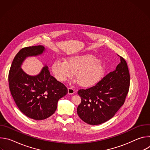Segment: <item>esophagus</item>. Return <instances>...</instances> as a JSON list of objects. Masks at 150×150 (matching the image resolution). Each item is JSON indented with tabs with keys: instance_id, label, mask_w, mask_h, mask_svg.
Returning a JSON list of instances; mask_svg holds the SVG:
<instances>
[{
	"instance_id": "1",
	"label": "esophagus",
	"mask_w": 150,
	"mask_h": 150,
	"mask_svg": "<svg viewBox=\"0 0 150 150\" xmlns=\"http://www.w3.org/2000/svg\"><path fill=\"white\" fill-rule=\"evenodd\" d=\"M68 91L69 94H73L75 93V90L72 88H71V87H69L68 88Z\"/></svg>"
}]
</instances>
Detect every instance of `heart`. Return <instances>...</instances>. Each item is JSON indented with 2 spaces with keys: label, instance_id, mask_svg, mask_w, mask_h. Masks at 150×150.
Wrapping results in <instances>:
<instances>
[{
  "label": "heart",
  "instance_id": "1",
  "mask_svg": "<svg viewBox=\"0 0 150 150\" xmlns=\"http://www.w3.org/2000/svg\"><path fill=\"white\" fill-rule=\"evenodd\" d=\"M52 71L55 78L61 82L67 81L75 73V78L81 87H90L104 77L106 67L94 56L75 55L66 61L56 60L52 65Z\"/></svg>",
  "mask_w": 150,
  "mask_h": 150
}]
</instances>
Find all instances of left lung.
Segmentation results:
<instances>
[{
  "label": "left lung",
  "instance_id": "left-lung-1",
  "mask_svg": "<svg viewBox=\"0 0 150 150\" xmlns=\"http://www.w3.org/2000/svg\"><path fill=\"white\" fill-rule=\"evenodd\" d=\"M120 59L116 69L94 86L78 90L81 102L77 114L85 123L92 125L104 123L112 118L124 104L129 91L130 75L126 62L121 56Z\"/></svg>",
  "mask_w": 150,
  "mask_h": 150
}]
</instances>
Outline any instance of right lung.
I'll return each mask as SVG.
<instances>
[{
  "instance_id": "1",
  "label": "right lung",
  "mask_w": 150,
  "mask_h": 150,
  "mask_svg": "<svg viewBox=\"0 0 150 150\" xmlns=\"http://www.w3.org/2000/svg\"><path fill=\"white\" fill-rule=\"evenodd\" d=\"M45 50L42 46L21 49L13 60L8 76L11 93L18 109L27 117L38 120L52 116L59 100L68 94L65 85L50 75L46 65L35 76L27 74L21 68L27 57L40 55Z\"/></svg>"
}]
</instances>
